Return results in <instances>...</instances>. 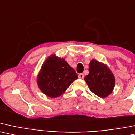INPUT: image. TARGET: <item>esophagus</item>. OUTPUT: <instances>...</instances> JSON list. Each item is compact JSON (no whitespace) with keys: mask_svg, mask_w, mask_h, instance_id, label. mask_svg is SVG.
Listing matches in <instances>:
<instances>
[{"mask_svg":"<svg viewBox=\"0 0 135 135\" xmlns=\"http://www.w3.org/2000/svg\"><path fill=\"white\" fill-rule=\"evenodd\" d=\"M78 78H80V79H83V78H84V74H83V73H80V74H79V75H78Z\"/></svg>","mask_w":135,"mask_h":135,"instance_id":"esophagus-1","label":"esophagus"}]
</instances>
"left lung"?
I'll return each instance as SVG.
<instances>
[{
	"label": "left lung",
	"mask_w": 135,
	"mask_h": 135,
	"mask_svg": "<svg viewBox=\"0 0 135 135\" xmlns=\"http://www.w3.org/2000/svg\"><path fill=\"white\" fill-rule=\"evenodd\" d=\"M88 71L89 73L84 80L91 91L101 98L109 95L115 86L114 76L109 68L93 59L89 64Z\"/></svg>",
	"instance_id": "8db88e82"
}]
</instances>
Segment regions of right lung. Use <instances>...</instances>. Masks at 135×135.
Masks as SVG:
<instances>
[{"label": "right lung", "instance_id": "1", "mask_svg": "<svg viewBox=\"0 0 135 135\" xmlns=\"http://www.w3.org/2000/svg\"><path fill=\"white\" fill-rule=\"evenodd\" d=\"M78 78L77 73L63 58L52 55L42 65L37 78L40 89L49 97L61 96Z\"/></svg>", "mask_w": 135, "mask_h": 135}]
</instances>
